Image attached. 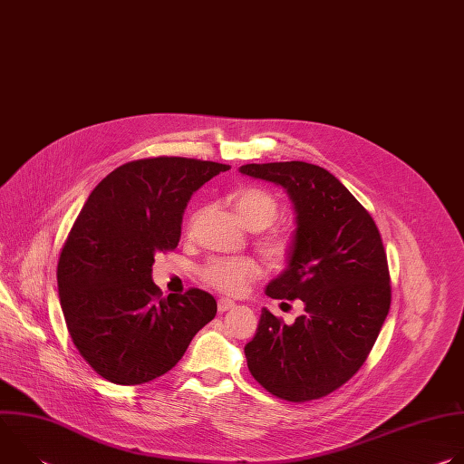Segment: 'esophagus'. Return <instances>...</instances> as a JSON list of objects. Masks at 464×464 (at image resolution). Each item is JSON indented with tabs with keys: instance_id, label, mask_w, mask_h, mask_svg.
<instances>
[{
	"instance_id": "34e87169",
	"label": "esophagus",
	"mask_w": 464,
	"mask_h": 464,
	"mask_svg": "<svg viewBox=\"0 0 464 464\" xmlns=\"http://www.w3.org/2000/svg\"><path fill=\"white\" fill-rule=\"evenodd\" d=\"M237 304H235V301H231V299H218V312H227V310H231V308H235Z\"/></svg>"
}]
</instances>
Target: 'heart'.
Returning <instances> with one entry per match:
<instances>
[{
    "label": "heart",
    "instance_id": "obj_1",
    "mask_svg": "<svg viewBox=\"0 0 464 464\" xmlns=\"http://www.w3.org/2000/svg\"><path fill=\"white\" fill-rule=\"evenodd\" d=\"M233 204L240 220L253 231L266 229L279 217V204L276 198L270 192L256 187H246L237 190L233 196ZM202 213V209H198L190 215L187 222L188 235L196 231ZM256 246L264 258L279 266V264H285L288 260L294 249V237L292 233L283 229L264 231L256 238ZM260 272L262 270L258 262L249 256H215L204 264L200 276L204 283L217 292L226 295H240L255 279L260 277Z\"/></svg>",
    "mask_w": 464,
    "mask_h": 464
}]
</instances>
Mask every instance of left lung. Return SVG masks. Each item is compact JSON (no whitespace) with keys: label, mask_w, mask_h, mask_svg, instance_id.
<instances>
[{"label":"left lung","mask_w":464,"mask_h":464,"mask_svg":"<svg viewBox=\"0 0 464 464\" xmlns=\"http://www.w3.org/2000/svg\"><path fill=\"white\" fill-rule=\"evenodd\" d=\"M242 174L285 187L297 213L288 268L272 299L304 303L294 324L266 308L246 345L253 378L281 401L310 402L365 363L391 306V277L369 211L328 170L304 161L249 163Z\"/></svg>","instance_id":"obj_1"}]
</instances>
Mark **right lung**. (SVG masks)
<instances>
[{"label": "right lung", "instance_id": "add662e5", "mask_svg": "<svg viewBox=\"0 0 464 464\" xmlns=\"http://www.w3.org/2000/svg\"><path fill=\"white\" fill-rule=\"evenodd\" d=\"M229 165L160 156L128 161L90 194L65 238L58 295L68 333L97 374L140 385L170 371L217 314L211 294L161 297L154 255L174 251L194 190Z\"/></svg>", "mask_w": 464, "mask_h": 464}]
</instances>
